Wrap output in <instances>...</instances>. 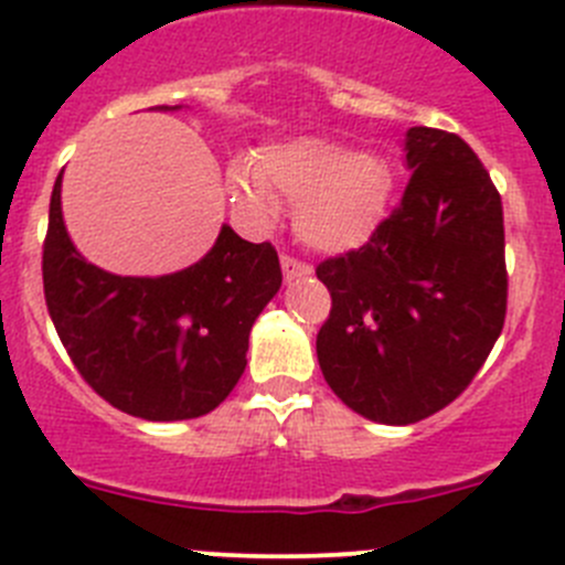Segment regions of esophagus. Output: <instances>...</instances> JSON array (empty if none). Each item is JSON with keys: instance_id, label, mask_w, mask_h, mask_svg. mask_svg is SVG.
I'll list each match as a JSON object with an SVG mask.
<instances>
[{"instance_id": "esophagus-1", "label": "esophagus", "mask_w": 565, "mask_h": 565, "mask_svg": "<svg viewBox=\"0 0 565 565\" xmlns=\"http://www.w3.org/2000/svg\"><path fill=\"white\" fill-rule=\"evenodd\" d=\"M281 270H284V278H287V281H295V278L311 276V267L306 265V262L295 259V256H287V254L281 256Z\"/></svg>"}]
</instances>
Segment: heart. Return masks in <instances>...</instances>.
Masks as SVG:
<instances>
[{
	"instance_id": "1",
	"label": "heart",
	"mask_w": 565,
	"mask_h": 565,
	"mask_svg": "<svg viewBox=\"0 0 565 565\" xmlns=\"http://www.w3.org/2000/svg\"><path fill=\"white\" fill-rule=\"evenodd\" d=\"M226 191L237 213L254 226L276 218V199H287L300 241L322 254L361 248L385 218L393 169L377 152H355L328 139L273 145L254 167L235 163Z\"/></svg>"
}]
</instances>
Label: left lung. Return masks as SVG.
Returning a JSON list of instances; mask_svg holds the SVG:
<instances>
[{"label":"left lung","instance_id":"obj_1","mask_svg":"<svg viewBox=\"0 0 565 565\" xmlns=\"http://www.w3.org/2000/svg\"><path fill=\"white\" fill-rule=\"evenodd\" d=\"M415 169L363 248L322 262L333 309L319 328L324 383L358 415L407 426L451 404L505 319L503 204L457 134L407 130Z\"/></svg>","mask_w":565,"mask_h":565}]
</instances>
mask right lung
<instances>
[{
  "label": "right lung",
  "instance_id": "add662e5",
  "mask_svg": "<svg viewBox=\"0 0 565 565\" xmlns=\"http://www.w3.org/2000/svg\"><path fill=\"white\" fill-rule=\"evenodd\" d=\"M43 289L67 355L111 407L145 420H188L213 413L246 372L250 328L281 289V265L270 243L256 246L224 224L213 248L182 270L108 273L67 235L60 172Z\"/></svg>",
  "mask_w": 565,
  "mask_h": 565
}]
</instances>
